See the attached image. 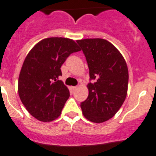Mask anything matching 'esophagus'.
<instances>
[{
	"instance_id": "1",
	"label": "esophagus",
	"mask_w": 156,
	"mask_h": 156,
	"mask_svg": "<svg viewBox=\"0 0 156 156\" xmlns=\"http://www.w3.org/2000/svg\"><path fill=\"white\" fill-rule=\"evenodd\" d=\"M78 88V87H71L72 90H77Z\"/></svg>"
}]
</instances>
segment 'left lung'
Segmentation results:
<instances>
[{
    "label": "left lung",
    "mask_w": 156,
    "mask_h": 156,
    "mask_svg": "<svg viewBox=\"0 0 156 156\" xmlns=\"http://www.w3.org/2000/svg\"><path fill=\"white\" fill-rule=\"evenodd\" d=\"M87 59L90 78L89 95L81 103L84 117L92 122H106L117 113L128 88V68L115 45L102 38L78 40Z\"/></svg>",
    "instance_id": "obj_1"
}]
</instances>
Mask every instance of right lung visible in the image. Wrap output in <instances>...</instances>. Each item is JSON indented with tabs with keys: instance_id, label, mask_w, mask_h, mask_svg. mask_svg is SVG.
I'll use <instances>...</instances> for the list:
<instances>
[{
	"instance_id": "add662e5",
	"label": "right lung",
	"mask_w": 156,
	"mask_h": 156,
	"mask_svg": "<svg viewBox=\"0 0 156 156\" xmlns=\"http://www.w3.org/2000/svg\"><path fill=\"white\" fill-rule=\"evenodd\" d=\"M72 39L49 37L37 42L24 61L18 78V94L30 115L41 122L60 116L69 97L61 66L69 54L80 51Z\"/></svg>"
}]
</instances>
